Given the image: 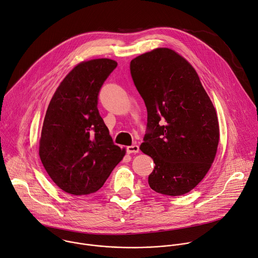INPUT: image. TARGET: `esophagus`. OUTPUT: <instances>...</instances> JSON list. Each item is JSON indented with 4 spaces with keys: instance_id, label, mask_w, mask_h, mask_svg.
I'll return each mask as SVG.
<instances>
[{
    "instance_id": "34e87169",
    "label": "esophagus",
    "mask_w": 258,
    "mask_h": 258,
    "mask_svg": "<svg viewBox=\"0 0 258 258\" xmlns=\"http://www.w3.org/2000/svg\"><path fill=\"white\" fill-rule=\"evenodd\" d=\"M127 152L130 153H138L139 152V146L138 145H130L127 147Z\"/></svg>"
}]
</instances>
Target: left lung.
Returning <instances> with one entry per match:
<instances>
[{"mask_svg":"<svg viewBox=\"0 0 258 258\" xmlns=\"http://www.w3.org/2000/svg\"><path fill=\"white\" fill-rule=\"evenodd\" d=\"M130 71L147 109V133L139 148L156 164L149 187L170 196L186 194L215 161L220 140L216 109L195 69L171 48L136 57Z\"/></svg>","mask_w":258,"mask_h":258,"instance_id":"obj_1","label":"left lung"}]
</instances>
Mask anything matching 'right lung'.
Wrapping results in <instances>:
<instances>
[{"label":"right lung","mask_w":258,"mask_h":258,"mask_svg":"<svg viewBox=\"0 0 258 258\" xmlns=\"http://www.w3.org/2000/svg\"><path fill=\"white\" fill-rule=\"evenodd\" d=\"M116 67L106 58L77 64L49 101L38 153L49 178L69 194L96 192L126 153L97 110L99 89Z\"/></svg>","instance_id":"obj_1"}]
</instances>
